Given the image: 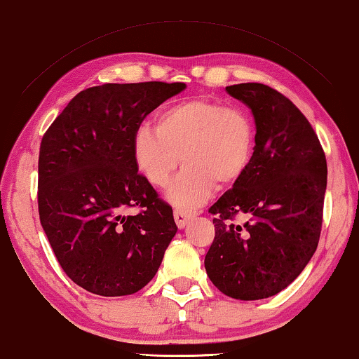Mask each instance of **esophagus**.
Masks as SVG:
<instances>
[{"label":"esophagus","mask_w":359,"mask_h":359,"mask_svg":"<svg viewBox=\"0 0 359 359\" xmlns=\"http://www.w3.org/2000/svg\"><path fill=\"white\" fill-rule=\"evenodd\" d=\"M196 211L192 210H184V208H175L173 211V216H175V221H176V226L180 229H183L187 226V222H189L192 218H196Z\"/></svg>","instance_id":"esophagus-1"}]
</instances>
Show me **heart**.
<instances>
[{
  "label": "heart",
  "mask_w": 359,
  "mask_h": 359,
  "mask_svg": "<svg viewBox=\"0 0 359 359\" xmlns=\"http://www.w3.org/2000/svg\"><path fill=\"white\" fill-rule=\"evenodd\" d=\"M256 130L245 111L211 98H187L163 108L156 130L141 126L133 133L132 157L141 176L165 187L180 162L186 163L167 198L180 208L203 203L218 189L237 184L252 162Z\"/></svg>",
  "instance_id": "obj_1"
}]
</instances>
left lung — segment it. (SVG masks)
Wrapping results in <instances>:
<instances>
[{
    "mask_svg": "<svg viewBox=\"0 0 359 359\" xmlns=\"http://www.w3.org/2000/svg\"><path fill=\"white\" fill-rule=\"evenodd\" d=\"M226 90L251 109L256 146L248 172L208 210L216 233L205 269L226 296L257 301L291 285L316 251L326 157L307 117L278 90L259 82Z\"/></svg>",
    "mask_w": 359,
    "mask_h": 359,
    "instance_id": "obj_1",
    "label": "left lung"
}]
</instances>
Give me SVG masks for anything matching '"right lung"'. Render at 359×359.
<instances>
[{
  "label": "right lung",
  "instance_id": "right-lung-1",
  "mask_svg": "<svg viewBox=\"0 0 359 359\" xmlns=\"http://www.w3.org/2000/svg\"><path fill=\"white\" fill-rule=\"evenodd\" d=\"M184 82L103 84L79 92L39 148L38 208L63 272L86 291L127 296L154 278L178 227L138 173L132 138ZM137 215H126L128 208Z\"/></svg>",
  "mask_w": 359,
  "mask_h": 359
}]
</instances>
